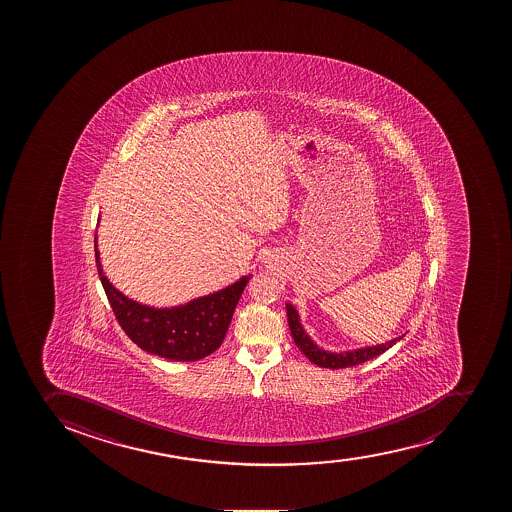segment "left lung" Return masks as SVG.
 <instances>
[{
	"instance_id": "left-lung-1",
	"label": "left lung",
	"mask_w": 512,
	"mask_h": 512,
	"mask_svg": "<svg viewBox=\"0 0 512 512\" xmlns=\"http://www.w3.org/2000/svg\"><path fill=\"white\" fill-rule=\"evenodd\" d=\"M287 317H289L290 332L295 345L299 347L300 352L315 365L325 367V369H344V367H352L359 365L367 360L374 359L377 355L384 354L385 350H389L397 339L389 340L385 344L372 345V347H362V349L347 350V352H329L315 344L310 339L309 334L305 332L304 327L300 324L299 312L294 309V305L287 304Z\"/></svg>"
}]
</instances>
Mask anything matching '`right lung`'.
<instances>
[{
    "label": "right lung",
    "mask_w": 512,
    "mask_h": 512,
    "mask_svg": "<svg viewBox=\"0 0 512 512\" xmlns=\"http://www.w3.org/2000/svg\"><path fill=\"white\" fill-rule=\"evenodd\" d=\"M97 269L108 302L125 334L148 354L175 362H195L222 345L243 289L252 275H243L225 289L198 297L188 304L155 309L128 299L103 274L95 237Z\"/></svg>",
    "instance_id": "obj_1"
}]
</instances>
